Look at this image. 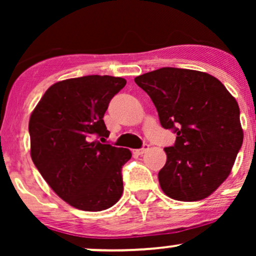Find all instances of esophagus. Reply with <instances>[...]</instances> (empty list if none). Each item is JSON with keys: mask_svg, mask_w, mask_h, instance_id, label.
Listing matches in <instances>:
<instances>
[{"mask_svg": "<svg viewBox=\"0 0 256 256\" xmlns=\"http://www.w3.org/2000/svg\"><path fill=\"white\" fill-rule=\"evenodd\" d=\"M148 149H149V146H148V144H146L144 146H143V148H140V149H134V154H137V155H143L146 150H148Z\"/></svg>", "mask_w": 256, "mask_h": 256, "instance_id": "obj_1", "label": "esophagus"}]
</instances>
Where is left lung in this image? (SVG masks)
<instances>
[{
    "mask_svg": "<svg viewBox=\"0 0 256 256\" xmlns=\"http://www.w3.org/2000/svg\"><path fill=\"white\" fill-rule=\"evenodd\" d=\"M152 98L160 124L177 134L164 149L158 183L168 198L192 202L208 198L231 173L242 146L236 98L213 76L164 67L134 78Z\"/></svg>",
    "mask_w": 256,
    "mask_h": 256,
    "instance_id": "1",
    "label": "left lung"
}]
</instances>
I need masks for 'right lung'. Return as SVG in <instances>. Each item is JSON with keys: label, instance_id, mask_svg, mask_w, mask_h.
Listing matches in <instances>:
<instances>
[{"label": "right lung", "instance_id": "add662e5", "mask_svg": "<svg viewBox=\"0 0 256 256\" xmlns=\"http://www.w3.org/2000/svg\"><path fill=\"white\" fill-rule=\"evenodd\" d=\"M126 80L85 76L52 84L31 113V158L44 180L72 207L100 212L119 201L131 152L92 141L110 136L104 116Z\"/></svg>", "mask_w": 256, "mask_h": 256}]
</instances>
